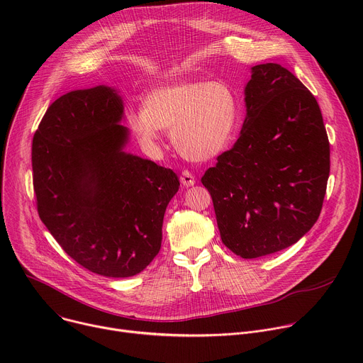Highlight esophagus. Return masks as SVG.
<instances>
[{
  "label": "esophagus",
  "mask_w": 363,
  "mask_h": 363,
  "mask_svg": "<svg viewBox=\"0 0 363 363\" xmlns=\"http://www.w3.org/2000/svg\"><path fill=\"white\" fill-rule=\"evenodd\" d=\"M179 179H181V184H182L184 186H192V185L195 184V177H194V174L189 172L188 169H184V171H182Z\"/></svg>",
  "instance_id": "obj_1"
}]
</instances>
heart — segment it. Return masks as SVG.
I'll return each instance as SVG.
<instances>
[{
    "label": "heart",
    "mask_w": 363,
    "mask_h": 363,
    "mask_svg": "<svg viewBox=\"0 0 363 363\" xmlns=\"http://www.w3.org/2000/svg\"><path fill=\"white\" fill-rule=\"evenodd\" d=\"M237 122V99L224 82H182L152 89L129 125L145 145L172 130L175 147L192 161L211 160L227 146Z\"/></svg>",
    "instance_id": "heart-1"
}]
</instances>
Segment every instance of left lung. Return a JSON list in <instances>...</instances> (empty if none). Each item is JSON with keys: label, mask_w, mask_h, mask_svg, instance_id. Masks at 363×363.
Listing matches in <instances>:
<instances>
[{"label": "left lung", "mask_w": 363, "mask_h": 363, "mask_svg": "<svg viewBox=\"0 0 363 363\" xmlns=\"http://www.w3.org/2000/svg\"><path fill=\"white\" fill-rule=\"evenodd\" d=\"M245 108L240 138L201 182L224 245L257 258L293 245L318 221L330 146L315 96L277 63L251 69Z\"/></svg>", "instance_id": "8db88e82"}]
</instances>
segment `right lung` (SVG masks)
I'll return each mask as SVG.
<instances>
[{
	"mask_svg": "<svg viewBox=\"0 0 363 363\" xmlns=\"http://www.w3.org/2000/svg\"><path fill=\"white\" fill-rule=\"evenodd\" d=\"M115 89L74 90L53 101L33 138L37 211L62 248L105 277H130L161 250L165 210L179 189L172 169L123 152L128 129Z\"/></svg>",
	"mask_w": 363,
	"mask_h": 363,
	"instance_id": "1",
	"label": "right lung"
}]
</instances>
